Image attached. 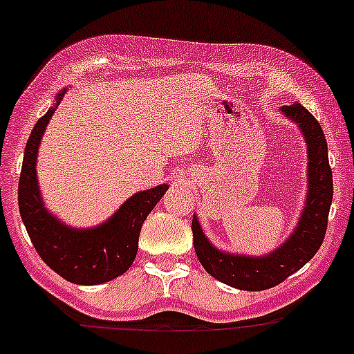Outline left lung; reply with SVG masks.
<instances>
[{
    "label": "left lung",
    "instance_id": "1",
    "mask_svg": "<svg viewBox=\"0 0 354 354\" xmlns=\"http://www.w3.org/2000/svg\"><path fill=\"white\" fill-rule=\"evenodd\" d=\"M288 118L297 122L306 136L309 153V190L299 227L286 243L266 257H237L218 252L207 241L197 218L192 220L194 248L204 269L225 285L248 292L272 288L302 269L322 246L328 225L330 204L333 197L332 169L328 164V148L322 125L300 104L283 106Z\"/></svg>",
    "mask_w": 354,
    "mask_h": 354
}]
</instances>
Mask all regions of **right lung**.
<instances>
[{"mask_svg": "<svg viewBox=\"0 0 354 354\" xmlns=\"http://www.w3.org/2000/svg\"><path fill=\"white\" fill-rule=\"evenodd\" d=\"M66 91L57 97V104ZM50 108L36 122L22 160L19 180V211L39 259L52 270L77 285H101L118 277L132 266L138 253L141 225L155 204L166 194L167 185L134 194L101 227L77 230L66 227L43 207L36 181V155L48 120Z\"/></svg>", "mask_w": 354, "mask_h": 354, "instance_id": "1", "label": "right lung"}]
</instances>
